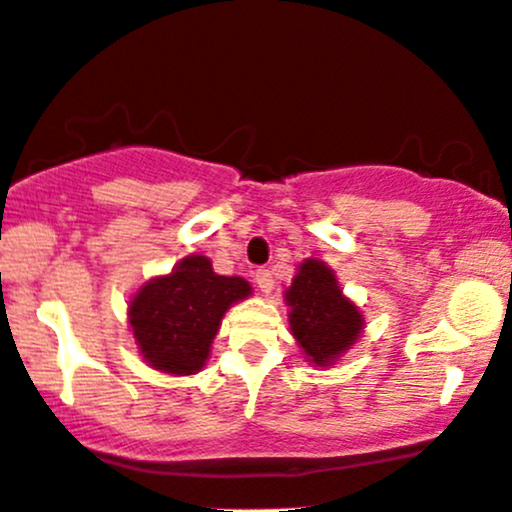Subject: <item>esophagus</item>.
Returning a JSON list of instances; mask_svg holds the SVG:
<instances>
[{
  "mask_svg": "<svg viewBox=\"0 0 512 512\" xmlns=\"http://www.w3.org/2000/svg\"><path fill=\"white\" fill-rule=\"evenodd\" d=\"M255 281H257V288L262 290V293H271L274 290V276H271L269 269H257L255 271Z\"/></svg>",
  "mask_w": 512,
  "mask_h": 512,
  "instance_id": "34e87169",
  "label": "esophagus"
}]
</instances>
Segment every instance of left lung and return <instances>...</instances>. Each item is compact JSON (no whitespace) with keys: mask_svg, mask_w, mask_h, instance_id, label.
<instances>
[{"mask_svg":"<svg viewBox=\"0 0 512 512\" xmlns=\"http://www.w3.org/2000/svg\"><path fill=\"white\" fill-rule=\"evenodd\" d=\"M290 331L309 361L328 366L359 338V309L342 295L335 274L319 260L300 264L293 286L286 290Z\"/></svg>","mask_w":512,"mask_h":512,"instance_id":"obj_1","label":"left lung"}]
</instances>
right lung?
I'll return each mask as SVG.
<instances>
[{
  "mask_svg": "<svg viewBox=\"0 0 512 512\" xmlns=\"http://www.w3.org/2000/svg\"><path fill=\"white\" fill-rule=\"evenodd\" d=\"M248 295V281L215 274L203 255L153 278L129 302V323L146 364L174 375L200 371L224 312Z\"/></svg>",
  "mask_w": 512,
  "mask_h": 512,
  "instance_id": "1",
  "label": "right lung"
}]
</instances>
